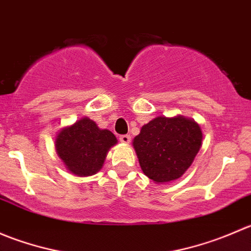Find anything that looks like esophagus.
<instances>
[{
  "instance_id": "obj_1",
  "label": "esophagus",
  "mask_w": 251,
  "mask_h": 251,
  "mask_svg": "<svg viewBox=\"0 0 251 251\" xmlns=\"http://www.w3.org/2000/svg\"><path fill=\"white\" fill-rule=\"evenodd\" d=\"M119 140H120V142H123V143H130L131 137L130 135H121L120 137H119Z\"/></svg>"
}]
</instances>
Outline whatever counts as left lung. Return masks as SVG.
<instances>
[{
  "label": "left lung",
  "mask_w": 251,
  "mask_h": 251,
  "mask_svg": "<svg viewBox=\"0 0 251 251\" xmlns=\"http://www.w3.org/2000/svg\"><path fill=\"white\" fill-rule=\"evenodd\" d=\"M201 127L193 120L159 116L142 127L133 140L142 171L158 183L179 178L201 146Z\"/></svg>",
  "instance_id": "left-lung-1"
}]
</instances>
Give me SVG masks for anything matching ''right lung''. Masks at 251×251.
I'll return each instance as SVG.
<instances>
[{"instance_id":"right-lung-1","label":"right lung","mask_w":251,"mask_h":251,"mask_svg":"<svg viewBox=\"0 0 251 251\" xmlns=\"http://www.w3.org/2000/svg\"><path fill=\"white\" fill-rule=\"evenodd\" d=\"M116 142L110 131L100 130L96 123L83 118L60 131L55 149L69 171L78 176H92L102 169L108 151Z\"/></svg>"}]
</instances>
